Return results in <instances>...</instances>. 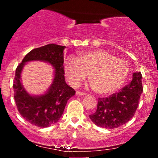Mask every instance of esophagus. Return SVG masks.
<instances>
[{
	"mask_svg": "<svg viewBox=\"0 0 158 158\" xmlns=\"http://www.w3.org/2000/svg\"><path fill=\"white\" fill-rule=\"evenodd\" d=\"M76 94H77V96H85V94L82 93V92H80V91H77L76 92Z\"/></svg>",
	"mask_w": 158,
	"mask_h": 158,
	"instance_id": "34e87169",
	"label": "esophagus"
}]
</instances>
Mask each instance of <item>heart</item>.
Segmentation results:
<instances>
[{"mask_svg": "<svg viewBox=\"0 0 158 158\" xmlns=\"http://www.w3.org/2000/svg\"><path fill=\"white\" fill-rule=\"evenodd\" d=\"M64 72L69 82L78 86L89 74L92 88L99 94L113 93L126 80L129 67L126 60L118 59L102 50L79 52L64 63Z\"/></svg>", "mask_w": 158, "mask_h": 158, "instance_id": "1", "label": "heart"}]
</instances>
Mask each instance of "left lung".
Returning <instances> with one entry per match:
<instances>
[{
  "mask_svg": "<svg viewBox=\"0 0 158 158\" xmlns=\"http://www.w3.org/2000/svg\"><path fill=\"white\" fill-rule=\"evenodd\" d=\"M141 80V73L136 71L132 75V80L121 91L109 97L99 98L97 110L89 115L90 120L106 129L118 128L128 123L138 107L143 93Z\"/></svg>",
  "mask_w": 158,
  "mask_h": 158,
  "instance_id": "8db88e82",
  "label": "left lung"
}]
</instances>
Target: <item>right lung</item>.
<instances>
[{
	"mask_svg": "<svg viewBox=\"0 0 158 158\" xmlns=\"http://www.w3.org/2000/svg\"><path fill=\"white\" fill-rule=\"evenodd\" d=\"M65 46L50 44L35 48L25 56L15 70L13 83L14 99L20 114L27 122L40 128H47L60 119L67 102L76 91L67 85L64 71ZM48 63L54 68L52 84L44 94L32 95L24 88L21 73L25 64L30 61Z\"/></svg>",
	"mask_w": 158,
	"mask_h": 158,
	"instance_id": "right-lung-1",
	"label": "right lung"
}]
</instances>
